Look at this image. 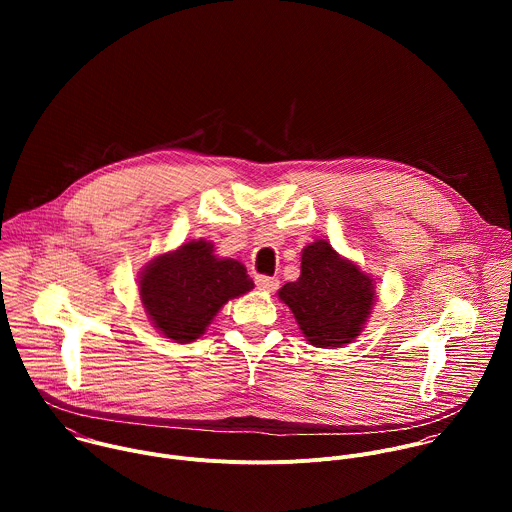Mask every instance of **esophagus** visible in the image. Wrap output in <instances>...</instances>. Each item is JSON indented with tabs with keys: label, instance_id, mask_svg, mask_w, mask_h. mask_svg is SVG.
<instances>
[{
	"label": "esophagus",
	"instance_id": "1",
	"mask_svg": "<svg viewBox=\"0 0 512 512\" xmlns=\"http://www.w3.org/2000/svg\"><path fill=\"white\" fill-rule=\"evenodd\" d=\"M255 283L261 291H275L279 287V279L277 277H269V275H257Z\"/></svg>",
	"mask_w": 512,
	"mask_h": 512
}]
</instances>
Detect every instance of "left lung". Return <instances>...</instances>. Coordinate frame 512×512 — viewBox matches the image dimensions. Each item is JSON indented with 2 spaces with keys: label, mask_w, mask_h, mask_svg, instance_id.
Returning <instances> with one entry per match:
<instances>
[{
  "label": "left lung",
  "mask_w": 512,
  "mask_h": 512,
  "mask_svg": "<svg viewBox=\"0 0 512 512\" xmlns=\"http://www.w3.org/2000/svg\"><path fill=\"white\" fill-rule=\"evenodd\" d=\"M375 298L373 279L322 239L302 251L298 281L279 289V300L294 312L300 330L318 348L352 342L364 328Z\"/></svg>",
  "instance_id": "left-lung-1"
}]
</instances>
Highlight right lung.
<instances>
[{
  "label": "right lung",
  "instance_id": "right-lung-1",
  "mask_svg": "<svg viewBox=\"0 0 512 512\" xmlns=\"http://www.w3.org/2000/svg\"><path fill=\"white\" fill-rule=\"evenodd\" d=\"M253 289L237 259L214 257L200 239L156 257L139 277V296L154 326L174 342H192L229 300Z\"/></svg>",
  "mask_w": 512,
  "mask_h": 512
}]
</instances>
